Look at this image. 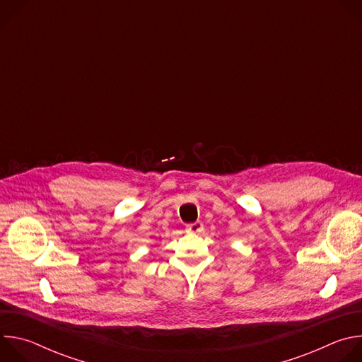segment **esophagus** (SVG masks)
I'll return each instance as SVG.
<instances>
[{
    "instance_id": "obj_1",
    "label": "esophagus",
    "mask_w": 362,
    "mask_h": 362,
    "mask_svg": "<svg viewBox=\"0 0 362 362\" xmlns=\"http://www.w3.org/2000/svg\"><path fill=\"white\" fill-rule=\"evenodd\" d=\"M202 230H203V223L200 221H196L186 226V232H189V233H200Z\"/></svg>"
}]
</instances>
